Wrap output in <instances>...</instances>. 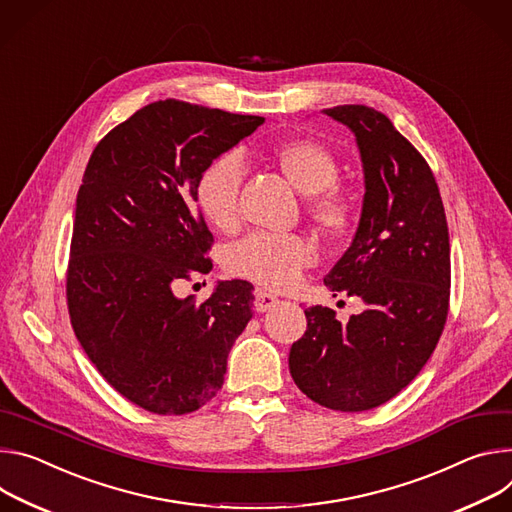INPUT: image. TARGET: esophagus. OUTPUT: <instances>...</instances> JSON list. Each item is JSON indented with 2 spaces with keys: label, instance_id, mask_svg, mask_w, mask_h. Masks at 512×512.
<instances>
[{
  "label": "esophagus",
  "instance_id": "34e87169",
  "mask_svg": "<svg viewBox=\"0 0 512 512\" xmlns=\"http://www.w3.org/2000/svg\"><path fill=\"white\" fill-rule=\"evenodd\" d=\"M276 303H278V299H276L274 295L266 293V291H260V289H258V291L254 293V307H256V311H260V313L272 309Z\"/></svg>",
  "mask_w": 512,
  "mask_h": 512
}]
</instances>
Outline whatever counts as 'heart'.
I'll use <instances>...</instances> for the list:
<instances>
[{
	"label": "heart",
	"instance_id": "heart-1",
	"mask_svg": "<svg viewBox=\"0 0 512 512\" xmlns=\"http://www.w3.org/2000/svg\"><path fill=\"white\" fill-rule=\"evenodd\" d=\"M280 173L303 195L312 197L311 213L329 234H344L354 221L356 205L350 193L335 185L339 164L335 154L311 138L278 142L270 150ZM244 177L236 154H221L209 162L197 181V205L219 230H230L238 221V197ZM313 248L299 236L252 234L230 248L225 268L234 276L256 282L264 289H287L313 262Z\"/></svg>",
	"mask_w": 512,
	"mask_h": 512
}]
</instances>
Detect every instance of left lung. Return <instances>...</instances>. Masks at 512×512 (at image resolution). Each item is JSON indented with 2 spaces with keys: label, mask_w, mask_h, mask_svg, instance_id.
Returning a JSON list of instances; mask_svg holds the SVG:
<instances>
[{
  "label": "left lung",
  "mask_w": 512,
  "mask_h": 512,
  "mask_svg": "<svg viewBox=\"0 0 512 512\" xmlns=\"http://www.w3.org/2000/svg\"><path fill=\"white\" fill-rule=\"evenodd\" d=\"M323 113L356 136L364 170L358 230L323 282L360 297L364 311L342 325L329 307L305 309L289 370L311 401L356 413L390 401L433 354L449 307V234L429 164L384 113Z\"/></svg>",
  "instance_id": "obj_1"
}]
</instances>
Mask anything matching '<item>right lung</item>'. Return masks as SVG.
I'll list each match as a JSON object with an SVG mask.
<instances>
[{"label": "right lung", "mask_w": 512, "mask_h": 512, "mask_svg": "<svg viewBox=\"0 0 512 512\" xmlns=\"http://www.w3.org/2000/svg\"><path fill=\"white\" fill-rule=\"evenodd\" d=\"M262 124L154 101L113 128L85 168L67 274L71 323L101 376L150 413L185 415L213 399L252 319L246 280H219L201 305L173 285L213 268V236L195 211L199 175Z\"/></svg>", "instance_id": "add662e5"}]
</instances>
